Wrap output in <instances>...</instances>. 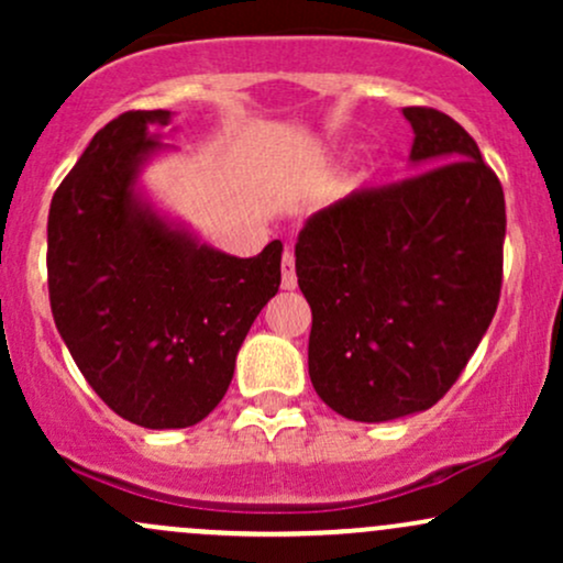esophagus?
<instances>
[{
    "label": "esophagus",
    "mask_w": 563,
    "mask_h": 563,
    "mask_svg": "<svg viewBox=\"0 0 563 563\" xmlns=\"http://www.w3.org/2000/svg\"><path fill=\"white\" fill-rule=\"evenodd\" d=\"M280 269H283V288L294 290L296 288V267H294V251L290 249L283 251Z\"/></svg>",
    "instance_id": "esophagus-1"
}]
</instances>
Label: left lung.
Wrapping results in <instances>:
<instances>
[{"label": "left lung", "instance_id": "obj_1", "mask_svg": "<svg viewBox=\"0 0 563 563\" xmlns=\"http://www.w3.org/2000/svg\"><path fill=\"white\" fill-rule=\"evenodd\" d=\"M423 172L365 187L307 219L296 277L312 307L309 378L349 421L429 410L495 318L506 198L471 134L405 108Z\"/></svg>", "mask_w": 563, "mask_h": 563}]
</instances>
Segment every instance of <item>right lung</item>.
<instances>
[{
	"label": "right lung",
	"mask_w": 563,
	"mask_h": 563,
	"mask_svg": "<svg viewBox=\"0 0 563 563\" xmlns=\"http://www.w3.org/2000/svg\"><path fill=\"white\" fill-rule=\"evenodd\" d=\"M126 111L95 134L49 203V307L81 376L145 429H185L222 402L235 354L280 288L283 243L238 260L169 228L134 198L164 142Z\"/></svg>",
	"instance_id": "1"
}]
</instances>
